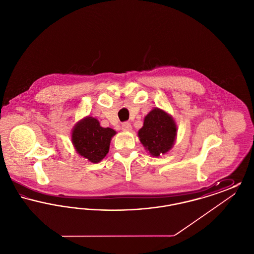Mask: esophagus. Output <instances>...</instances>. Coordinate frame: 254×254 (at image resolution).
Returning <instances> with one entry per match:
<instances>
[{
  "label": "esophagus",
  "mask_w": 254,
  "mask_h": 254,
  "mask_svg": "<svg viewBox=\"0 0 254 254\" xmlns=\"http://www.w3.org/2000/svg\"><path fill=\"white\" fill-rule=\"evenodd\" d=\"M122 129L124 131H126V132H129V131H131L132 127H131V125L129 123H124L123 126H122Z\"/></svg>",
  "instance_id": "34e87169"
}]
</instances>
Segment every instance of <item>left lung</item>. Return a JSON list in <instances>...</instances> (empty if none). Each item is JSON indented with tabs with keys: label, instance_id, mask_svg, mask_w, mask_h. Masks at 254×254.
Instances as JSON below:
<instances>
[{
	"label": "left lung",
	"instance_id": "1",
	"mask_svg": "<svg viewBox=\"0 0 254 254\" xmlns=\"http://www.w3.org/2000/svg\"><path fill=\"white\" fill-rule=\"evenodd\" d=\"M138 137L151 156L159 157L173 147L177 137V125L167 111L154 108L145 116Z\"/></svg>",
	"mask_w": 254,
	"mask_h": 254
}]
</instances>
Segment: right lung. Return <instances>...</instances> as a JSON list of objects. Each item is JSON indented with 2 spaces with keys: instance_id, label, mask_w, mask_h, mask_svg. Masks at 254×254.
I'll list each match as a JSON object with an SVG mask.
<instances>
[{
  "instance_id": "right-lung-1",
  "label": "right lung",
  "mask_w": 254,
  "mask_h": 254,
  "mask_svg": "<svg viewBox=\"0 0 254 254\" xmlns=\"http://www.w3.org/2000/svg\"><path fill=\"white\" fill-rule=\"evenodd\" d=\"M115 134L114 129L101 127L96 118L86 116L73 127L71 142L80 156L95 164L106 157Z\"/></svg>"
}]
</instances>
